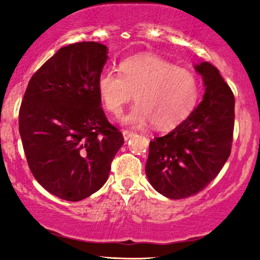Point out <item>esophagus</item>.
Here are the masks:
<instances>
[{
    "mask_svg": "<svg viewBox=\"0 0 260 260\" xmlns=\"http://www.w3.org/2000/svg\"><path fill=\"white\" fill-rule=\"evenodd\" d=\"M123 137H124V141H127V140H130L131 137L133 136H135V133H131V131H129V130H123Z\"/></svg>",
    "mask_w": 260,
    "mask_h": 260,
    "instance_id": "obj_1",
    "label": "esophagus"
}]
</instances>
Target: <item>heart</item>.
Masks as SVG:
<instances>
[{"label":"heart","mask_w":260,"mask_h":260,"mask_svg":"<svg viewBox=\"0 0 260 260\" xmlns=\"http://www.w3.org/2000/svg\"><path fill=\"white\" fill-rule=\"evenodd\" d=\"M120 76L104 71L97 88L104 108L118 116L135 95L133 110L122 118L126 125L150 122L157 129H172L193 111L199 97L197 77L190 71L155 55H137L119 65Z\"/></svg>","instance_id":"b5f03b06"}]
</instances>
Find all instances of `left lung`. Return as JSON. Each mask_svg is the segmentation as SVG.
<instances>
[{
    "label": "left lung",
    "instance_id": "left-lung-1",
    "mask_svg": "<svg viewBox=\"0 0 260 260\" xmlns=\"http://www.w3.org/2000/svg\"><path fill=\"white\" fill-rule=\"evenodd\" d=\"M194 69L204 81L201 103L173 131L150 142L145 165L154 189L174 200L207 187L226 163L233 141V92L212 63Z\"/></svg>",
    "mask_w": 260,
    "mask_h": 260
}]
</instances>
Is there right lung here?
<instances>
[{"label":"right lung","instance_id":"right-lung-1","mask_svg":"<svg viewBox=\"0 0 260 260\" xmlns=\"http://www.w3.org/2000/svg\"><path fill=\"white\" fill-rule=\"evenodd\" d=\"M108 53L93 41L61 47L24 92L19 130L28 166L38 182L62 200L80 201L101 189L124 143L98 94Z\"/></svg>","mask_w":260,"mask_h":260}]
</instances>
